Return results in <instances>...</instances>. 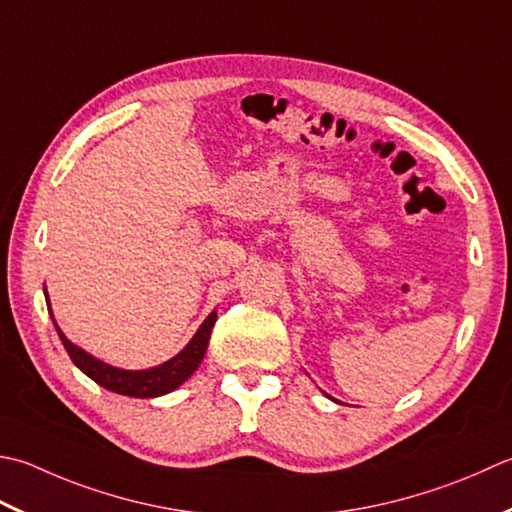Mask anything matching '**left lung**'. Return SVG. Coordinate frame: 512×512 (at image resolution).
I'll return each mask as SVG.
<instances>
[{
  "label": "left lung",
  "instance_id": "obj_1",
  "mask_svg": "<svg viewBox=\"0 0 512 512\" xmlns=\"http://www.w3.org/2000/svg\"><path fill=\"white\" fill-rule=\"evenodd\" d=\"M324 395H326V393H324ZM330 399H333V397H330Z\"/></svg>",
  "mask_w": 512,
  "mask_h": 512
}]
</instances>
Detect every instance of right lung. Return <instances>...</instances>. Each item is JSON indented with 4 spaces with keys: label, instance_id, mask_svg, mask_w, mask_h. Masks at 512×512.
<instances>
[{
    "label": "right lung",
    "instance_id": "add662e5",
    "mask_svg": "<svg viewBox=\"0 0 512 512\" xmlns=\"http://www.w3.org/2000/svg\"><path fill=\"white\" fill-rule=\"evenodd\" d=\"M44 295H46L48 313H50V317H53L46 288H44ZM215 322H217V310H213V313L204 319L202 326H199L197 333L193 335V339H190V342L182 350H179L175 357H170L168 362L153 366V368H144V370H126V368L110 366V364L102 362V359H97L90 353H86L84 348H79L77 344L70 342V339L62 333V328L57 326L55 317H53V324L57 328L59 339H62L66 353L70 355L73 364L82 370L84 375H88L93 382L104 386L106 390H113V393H117V395H128V397H137V399H150V397L173 393L175 388L182 386L186 379L199 368V364H202Z\"/></svg>",
    "mask_w": 512,
    "mask_h": 512
}]
</instances>
